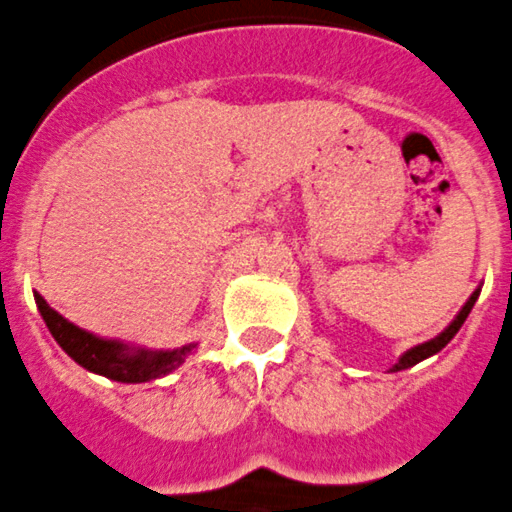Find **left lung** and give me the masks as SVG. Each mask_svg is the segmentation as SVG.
<instances>
[{
	"label": "left lung",
	"mask_w": 512,
	"mask_h": 512,
	"mask_svg": "<svg viewBox=\"0 0 512 512\" xmlns=\"http://www.w3.org/2000/svg\"><path fill=\"white\" fill-rule=\"evenodd\" d=\"M477 298H480V288L474 290L472 296H469V301L464 303V306H462V311H459L457 316H454V321H451V324L446 326V329L441 331L439 336H434V339H428V342L418 344V347L408 349V352H405L403 357H400L398 362H395V365H393V370H390V372L408 370V367L418 365V362H423V359H426V357H431V354L441 352V349H444L446 344H449L451 339H454V336H457V331L462 329V324H464V321H467L469 311H472V306H474V301H477Z\"/></svg>",
	"instance_id": "8db88e82"
}]
</instances>
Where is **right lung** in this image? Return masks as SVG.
Instances as JSON below:
<instances>
[{
    "label": "right lung",
    "instance_id": "add662e5",
    "mask_svg": "<svg viewBox=\"0 0 512 512\" xmlns=\"http://www.w3.org/2000/svg\"><path fill=\"white\" fill-rule=\"evenodd\" d=\"M35 303H38L45 326L50 329L55 342L61 344L63 352L84 370L104 375L109 380L132 382V385L158 380V377L178 370L186 362L188 354L196 349V344H186L181 349H160V352L130 347L119 339H104V336H96L86 329H78L76 324L63 319L55 308H50L40 293H35Z\"/></svg>",
    "mask_w": 512,
    "mask_h": 512
}]
</instances>
